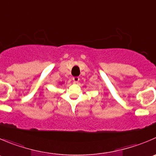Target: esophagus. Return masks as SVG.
<instances>
[{
  "label": "esophagus",
  "instance_id": "obj_1",
  "mask_svg": "<svg viewBox=\"0 0 156 156\" xmlns=\"http://www.w3.org/2000/svg\"><path fill=\"white\" fill-rule=\"evenodd\" d=\"M72 79H73L74 82H75V83H78V81H79L80 78H79V77H74V78H72Z\"/></svg>",
  "mask_w": 156,
  "mask_h": 156
}]
</instances>
